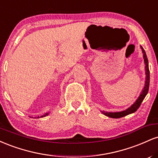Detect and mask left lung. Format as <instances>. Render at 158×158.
Segmentation results:
<instances>
[{"instance_id": "obj_1", "label": "left lung", "mask_w": 158, "mask_h": 158, "mask_svg": "<svg viewBox=\"0 0 158 158\" xmlns=\"http://www.w3.org/2000/svg\"><path fill=\"white\" fill-rule=\"evenodd\" d=\"M141 49H142V51L143 53V57H144V61L145 64H146V84H145V87L143 88L142 93H141L140 95L137 100L134 103L132 106L128 108V109L126 110H123V111L121 112H114V113H112V112H106L102 111V114H105V115L107 116V117H111V118H120V117H123L125 116L128 115V114L134 113L136 110L139 108V107L140 106L141 103H142L143 100L144 99V98L146 97V94H148V87H149V69H148V59L147 56H146V52H145L144 49H143L142 47H141Z\"/></svg>"}]
</instances>
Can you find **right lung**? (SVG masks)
I'll return each instance as SVG.
<instances>
[{
    "label": "right lung",
    "instance_id": "right-lung-1",
    "mask_svg": "<svg viewBox=\"0 0 158 158\" xmlns=\"http://www.w3.org/2000/svg\"><path fill=\"white\" fill-rule=\"evenodd\" d=\"M48 114H44V115H43V116H41V117H44V116H46V115H48Z\"/></svg>",
    "mask_w": 158,
    "mask_h": 158
}]
</instances>
